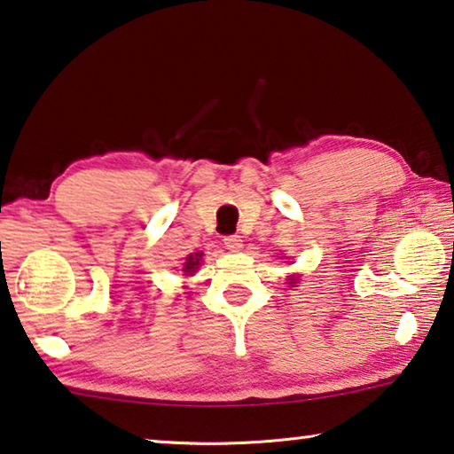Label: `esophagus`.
Returning a JSON list of instances; mask_svg holds the SVG:
<instances>
[{
	"label": "esophagus",
	"instance_id": "esophagus-1",
	"mask_svg": "<svg viewBox=\"0 0 454 454\" xmlns=\"http://www.w3.org/2000/svg\"><path fill=\"white\" fill-rule=\"evenodd\" d=\"M224 244L228 250H240L242 248V239L239 234H230V236H224Z\"/></svg>",
	"mask_w": 454,
	"mask_h": 454
}]
</instances>
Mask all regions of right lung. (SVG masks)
<instances>
[{
    "instance_id": "1",
    "label": "right lung",
    "mask_w": 454,
    "mask_h": 454,
    "mask_svg": "<svg viewBox=\"0 0 454 454\" xmlns=\"http://www.w3.org/2000/svg\"><path fill=\"white\" fill-rule=\"evenodd\" d=\"M200 261H201V254L200 253L190 254L188 258H185V264H184L185 275H192V272H196V269L200 266Z\"/></svg>"
}]
</instances>
